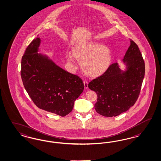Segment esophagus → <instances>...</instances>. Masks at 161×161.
<instances>
[{
    "label": "esophagus",
    "instance_id": "esophagus-1",
    "mask_svg": "<svg viewBox=\"0 0 161 161\" xmlns=\"http://www.w3.org/2000/svg\"><path fill=\"white\" fill-rule=\"evenodd\" d=\"M83 83L85 89H87L88 88V81L87 80H84Z\"/></svg>",
    "mask_w": 161,
    "mask_h": 161
}]
</instances>
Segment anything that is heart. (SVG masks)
<instances>
[{"instance_id":"obj_1","label":"heart","mask_w":161,"mask_h":161,"mask_svg":"<svg viewBox=\"0 0 161 161\" xmlns=\"http://www.w3.org/2000/svg\"><path fill=\"white\" fill-rule=\"evenodd\" d=\"M72 54L67 53V60L72 63L75 57L80 61L83 72L91 77H96L103 74L111 63L110 50L98 42H91L77 46L73 49Z\"/></svg>"}]
</instances>
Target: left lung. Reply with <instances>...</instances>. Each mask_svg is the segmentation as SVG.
<instances>
[{"instance_id":"1","label":"left lung","mask_w":161,"mask_h":161,"mask_svg":"<svg viewBox=\"0 0 161 161\" xmlns=\"http://www.w3.org/2000/svg\"><path fill=\"white\" fill-rule=\"evenodd\" d=\"M123 59L128 65L121 72L117 63L89 83L97 95L96 111L104 117H116L133 106L139 97L145 73L144 61L139 47L133 40Z\"/></svg>"}]
</instances>
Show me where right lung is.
<instances>
[{
    "label": "right lung",
    "mask_w": 161,
    "mask_h": 161,
    "mask_svg": "<svg viewBox=\"0 0 161 161\" xmlns=\"http://www.w3.org/2000/svg\"><path fill=\"white\" fill-rule=\"evenodd\" d=\"M40 43V38L34 39L22 56V83L40 109L65 117L72 111L74 101L83 92V81L38 53Z\"/></svg>",
    "instance_id": "obj_1"
}]
</instances>
